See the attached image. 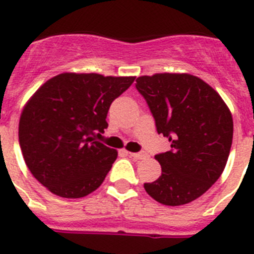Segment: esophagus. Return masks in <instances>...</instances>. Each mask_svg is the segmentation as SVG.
I'll use <instances>...</instances> for the list:
<instances>
[{
    "instance_id": "1",
    "label": "esophagus",
    "mask_w": 254,
    "mask_h": 254,
    "mask_svg": "<svg viewBox=\"0 0 254 254\" xmlns=\"http://www.w3.org/2000/svg\"><path fill=\"white\" fill-rule=\"evenodd\" d=\"M127 154H128L131 158L136 159V160H142V159L146 158V154H145V152H127Z\"/></svg>"
}]
</instances>
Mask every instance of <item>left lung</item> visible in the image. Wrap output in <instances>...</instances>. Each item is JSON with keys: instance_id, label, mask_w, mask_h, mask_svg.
<instances>
[{"instance_id": "left-lung-1", "label": "left lung", "mask_w": 254, "mask_h": 254, "mask_svg": "<svg viewBox=\"0 0 254 254\" xmlns=\"http://www.w3.org/2000/svg\"><path fill=\"white\" fill-rule=\"evenodd\" d=\"M136 87L172 147L155 155L161 176L145 183V190L165 206L192 202L225 169L233 141L230 109L207 82L190 73L140 76Z\"/></svg>"}]
</instances>
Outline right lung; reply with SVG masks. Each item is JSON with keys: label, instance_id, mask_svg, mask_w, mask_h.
Returning a JSON list of instances; mask_svg holds the SVG:
<instances>
[{"label": "right lung", "instance_id": "1", "mask_svg": "<svg viewBox=\"0 0 254 254\" xmlns=\"http://www.w3.org/2000/svg\"><path fill=\"white\" fill-rule=\"evenodd\" d=\"M134 78L64 72L31 95L20 116L19 142L40 185L64 198H81L100 187L118 152L94 134L104 132L112 102Z\"/></svg>", "mask_w": 254, "mask_h": 254}]
</instances>
